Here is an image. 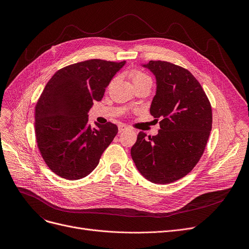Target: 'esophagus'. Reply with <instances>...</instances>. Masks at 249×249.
I'll return each mask as SVG.
<instances>
[{"label": "esophagus", "mask_w": 249, "mask_h": 249, "mask_svg": "<svg viewBox=\"0 0 249 249\" xmlns=\"http://www.w3.org/2000/svg\"><path fill=\"white\" fill-rule=\"evenodd\" d=\"M127 129H128V127H127L126 125H124V124H120V125L118 126V131H119V133L124 132V131L127 130Z\"/></svg>", "instance_id": "esophagus-1"}]
</instances>
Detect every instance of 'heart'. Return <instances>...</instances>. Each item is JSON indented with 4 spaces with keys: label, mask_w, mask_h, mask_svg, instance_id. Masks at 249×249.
Listing matches in <instances>:
<instances>
[{
    "label": "heart",
    "mask_w": 249,
    "mask_h": 249,
    "mask_svg": "<svg viewBox=\"0 0 249 249\" xmlns=\"http://www.w3.org/2000/svg\"><path fill=\"white\" fill-rule=\"evenodd\" d=\"M130 77L132 79L133 84L138 83V82H140L142 80H145V79L149 78L147 75H145L144 73H142V72H140V71H137V70L132 71V72L130 73Z\"/></svg>",
    "instance_id": "b5f03b06"
}]
</instances>
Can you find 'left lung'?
Returning <instances> with one entry per match:
<instances>
[{
	"instance_id": "obj_1",
	"label": "left lung",
	"mask_w": 249,
	"mask_h": 249,
	"mask_svg": "<svg viewBox=\"0 0 249 249\" xmlns=\"http://www.w3.org/2000/svg\"><path fill=\"white\" fill-rule=\"evenodd\" d=\"M142 66L156 77L150 112L161 121L157 136L139 133L131 156L146 179L167 184L188 174L201 159L212 130V107L188 70L164 61Z\"/></svg>"
}]
</instances>
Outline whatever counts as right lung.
<instances>
[{
    "mask_svg": "<svg viewBox=\"0 0 249 249\" xmlns=\"http://www.w3.org/2000/svg\"><path fill=\"white\" fill-rule=\"evenodd\" d=\"M126 64L99 59L67 66L50 79L35 106V136L48 167L68 180L89 175L118 132L110 122L89 124L93 101H100Z\"/></svg>",
    "mask_w": 249,
    "mask_h": 249,
    "instance_id": "right-lung-1",
    "label": "right lung"
}]
</instances>
